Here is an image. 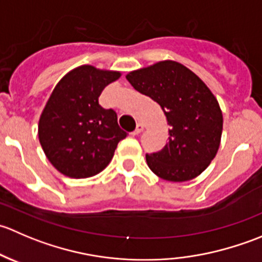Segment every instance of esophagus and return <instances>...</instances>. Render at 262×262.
I'll return each instance as SVG.
<instances>
[{
    "mask_svg": "<svg viewBox=\"0 0 262 262\" xmlns=\"http://www.w3.org/2000/svg\"><path fill=\"white\" fill-rule=\"evenodd\" d=\"M142 132H143V125H142V124H137V128L136 130L133 132V136H138V134L142 133Z\"/></svg>",
    "mask_w": 262,
    "mask_h": 262,
    "instance_id": "esophagus-1",
    "label": "esophagus"
}]
</instances>
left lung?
Here are the masks:
<instances>
[{"mask_svg":"<svg viewBox=\"0 0 262 262\" xmlns=\"http://www.w3.org/2000/svg\"><path fill=\"white\" fill-rule=\"evenodd\" d=\"M126 80L160 105L170 125L168 143L146 155L148 167L167 181H189L199 176L215 157L223 129V115L212 91L175 60L133 71Z\"/></svg>","mask_w":262,"mask_h":262,"instance_id":"left-lung-1","label":"left lung"}]
</instances>
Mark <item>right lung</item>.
I'll return each instance as SVG.
<instances>
[{"label":"right lung","mask_w":262,"mask_h":262,"mask_svg":"<svg viewBox=\"0 0 262 262\" xmlns=\"http://www.w3.org/2000/svg\"><path fill=\"white\" fill-rule=\"evenodd\" d=\"M120 77L116 71L84 64L68 72L53 90L39 119L38 136L47 158L63 175L86 179L101 172L126 133L99 96Z\"/></svg>","instance_id":"obj_1"}]
</instances>
